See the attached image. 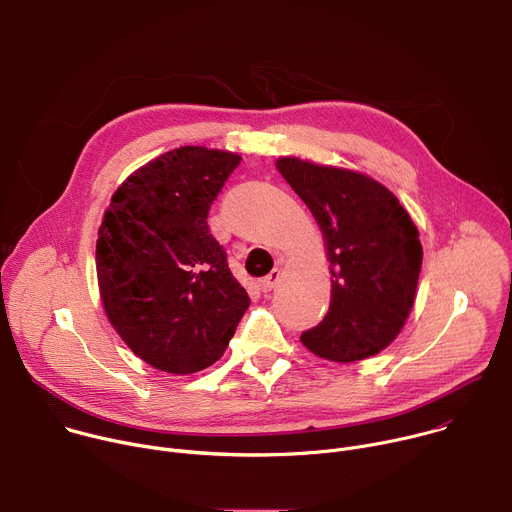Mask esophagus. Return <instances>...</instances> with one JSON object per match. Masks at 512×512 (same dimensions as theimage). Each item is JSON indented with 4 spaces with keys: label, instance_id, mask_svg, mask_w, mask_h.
<instances>
[{
    "label": "esophagus",
    "instance_id": "34e87169",
    "mask_svg": "<svg viewBox=\"0 0 512 512\" xmlns=\"http://www.w3.org/2000/svg\"><path fill=\"white\" fill-rule=\"evenodd\" d=\"M279 277H281V271H279V269H273L271 273H267V275L261 279L259 287H261L263 291H271V289L279 283Z\"/></svg>",
    "mask_w": 512,
    "mask_h": 512
}]
</instances>
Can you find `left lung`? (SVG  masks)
Listing matches in <instances>:
<instances>
[{
	"mask_svg": "<svg viewBox=\"0 0 512 512\" xmlns=\"http://www.w3.org/2000/svg\"><path fill=\"white\" fill-rule=\"evenodd\" d=\"M277 170L308 204L324 233L332 300L324 320L302 332L320 358L375 356L401 332L423 259L417 227L383 184L362 174L281 158Z\"/></svg>",
	"mask_w": 512,
	"mask_h": 512,
	"instance_id": "8db88e82",
	"label": "left lung"
}]
</instances>
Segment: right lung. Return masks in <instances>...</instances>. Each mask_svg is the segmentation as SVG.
<instances>
[{
	"label": "right lung",
	"mask_w": 512,
	"mask_h": 512,
	"mask_svg": "<svg viewBox=\"0 0 512 512\" xmlns=\"http://www.w3.org/2000/svg\"><path fill=\"white\" fill-rule=\"evenodd\" d=\"M239 162L231 152L176 148L133 172L105 212L97 277L107 318L160 371L210 367L251 304L206 223Z\"/></svg>",
	"instance_id": "right-lung-1"
}]
</instances>
